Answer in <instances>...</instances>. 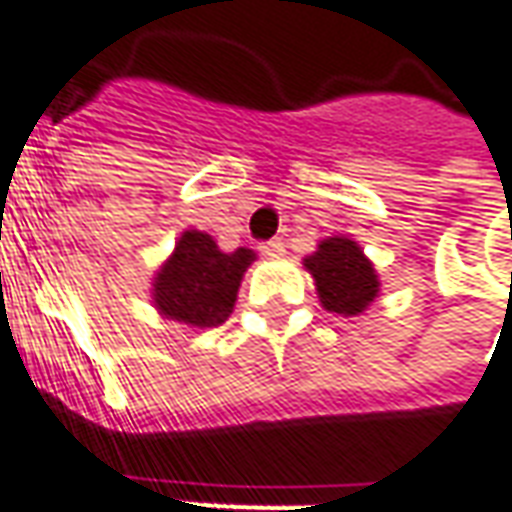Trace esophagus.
I'll use <instances>...</instances> for the list:
<instances>
[{"label":"esophagus","instance_id":"34e87169","mask_svg":"<svg viewBox=\"0 0 512 512\" xmlns=\"http://www.w3.org/2000/svg\"><path fill=\"white\" fill-rule=\"evenodd\" d=\"M286 252V243L280 238H274V240H266V243H260V255H266V257H280Z\"/></svg>","mask_w":512,"mask_h":512}]
</instances>
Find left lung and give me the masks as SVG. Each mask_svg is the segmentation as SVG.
Masks as SVG:
<instances>
[{"instance_id": "1", "label": "left lung", "mask_w": 512, "mask_h": 512, "mask_svg": "<svg viewBox=\"0 0 512 512\" xmlns=\"http://www.w3.org/2000/svg\"><path fill=\"white\" fill-rule=\"evenodd\" d=\"M303 266L314 277L317 297L326 311L357 317L377 300L379 277L357 240L343 235L320 240L317 252H311Z\"/></svg>"}]
</instances>
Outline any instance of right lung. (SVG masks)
I'll list each match as a JSON object with an SVG mask.
<instances>
[{
  "label": "right lung",
  "mask_w": 512,
  "mask_h": 512,
  "mask_svg": "<svg viewBox=\"0 0 512 512\" xmlns=\"http://www.w3.org/2000/svg\"><path fill=\"white\" fill-rule=\"evenodd\" d=\"M252 263V249L240 246L235 252H221L212 235L186 229L152 280V303L175 323L221 326L235 309L240 280Z\"/></svg>",
  "instance_id": "1"
}]
</instances>
